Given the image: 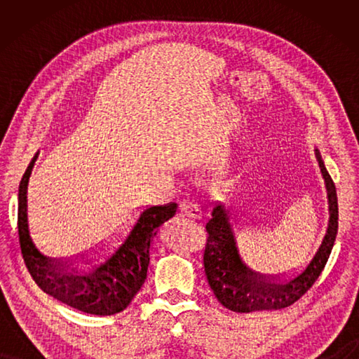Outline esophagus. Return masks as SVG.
<instances>
[{
  "instance_id": "1",
  "label": "esophagus",
  "mask_w": 359,
  "mask_h": 359,
  "mask_svg": "<svg viewBox=\"0 0 359 359\" xmlns=\"http://www.w3.org/2000/svg\"><path fill=\"white\" fill-rule=\"evenodd\" d=\"M180 210L185 216L193 217V219H201L202 217V207L197 202H184L180 205Z\"/></svg>"
}]
</instances>
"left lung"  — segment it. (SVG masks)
I'll return each mask as SVG.
<instances>
[{
	"label": "left lung",
	"instance_id": "8db88e82",
	"mask_svg": "<svg viewBox=\"0 0 359 359\" xmlns=\"http://www.w3.org/2000/svg\"><path fill=\"white\" fill-rule=\"evenodd\" d=\"M318 165L327 189L329 202V222L321 245L310 262L292 276L274 279L271 274L261 273L245 264L239 253L230 212L224 203H215L207 222V247L203 255V266L208 284L217 301L228 310L238 313H251L262 310H279L292 306L315 284L329 259L338 233V197L324 160L315 149Z\"/></svg>",
	"mask_w": 359,
	"mask_h": 359
}]
</instances>
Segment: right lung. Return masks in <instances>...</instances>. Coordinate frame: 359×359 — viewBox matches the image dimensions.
Here are the masks:
<instances>
[{"label":"right lung","mask_w":359,"mask_h":359,"mask_svg":"<svg viewBox=\"0 0 359 359\" xmlns=\"http://www.w3.org/2000/svg\"><path fill=\"white\" fill-rule=\"evenodd\" d=\"M38 152L22 175L18 189V236L30 276L44 293L89 315H116L142 288L149 265V245L157 228L170 220L177 203L144 208L114 248H98L75 257L44 248L29 226L27 187Z\"/></svg>","instance_id":"1"}]
</instances>
